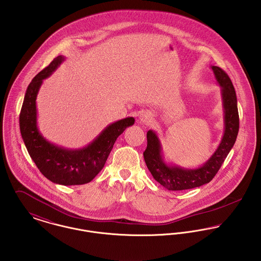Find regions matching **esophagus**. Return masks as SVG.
I'll return each instance as SVG.
<instances>
[{
  "instance_id": "1",
  "label": "esophagus",
  "mask_w": 261,
  "mask_h": 261,
  "mask_svg": "<svg viewBox=\"0 0 261 261\" xmlns=\"http://www.w3.org/2000/svg\"><path fill=\"white\" fill-rule=\"evenodd\" d=\"M139 120H140L141 123L148 124V123H150L151 120H152V115H151V113H149V112H143L142 114H140Z\"/></svg>"
}]
</instances>
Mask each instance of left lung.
<instances>
[{"mask_svg": "<svg viewBox=\"0 0 261 261\" xmlns=\"http://www.w3.org/2000/svg\"><path fill=\"white\" fill-rule=\"evenodd\" d=\"M215 79L221 87L224 109V134L214 154L196 169H186L179 166H168L162 156L160 141L152 130L147 132V147L143 153L144 160L153 178L168 190H186L199 187L210 182L230 152L239 130L237 98L229 76L221 68L211 66Z\"/></svg>", "mask_w": 261, "mask_h": 261, "instance_id": "left-lung-1", "label": "left lung"}]
</instances>
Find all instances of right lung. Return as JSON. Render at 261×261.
<instances>
[{
	"mask_svg": "<svg viewBox=\"0 0 261 261\" xmlns=\"http://www.w3.org/2000/svg\"><path fill=\"white\" fill-rule=\"evenodd\" d=\"M63 61V56L56 57L30 83L20 113V130L31 158L47 179L65 186L82 185L92 181L102 170L118 136L133 125L135 119L128 117L110 124L82 149H66L47 141L37 127L36 99L43 80Z\"/></svg>",
	"mask_w": 261,
	"mask_h": 261,
	"instance_id": "obj_1",
	"label": "right lung"
}]
</instances>
